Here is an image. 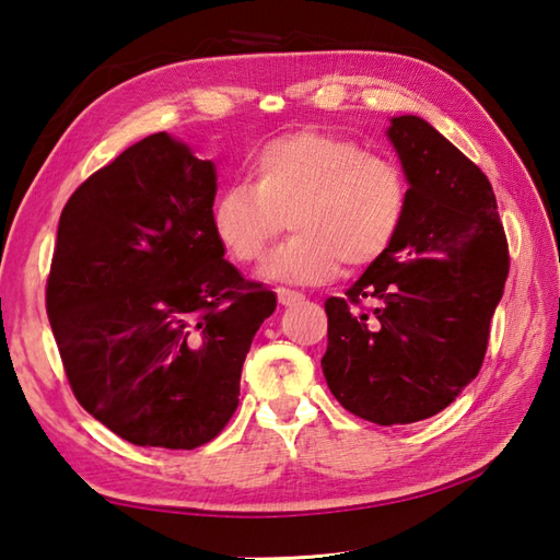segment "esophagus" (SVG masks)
<instances>
[{"mask_svg":"<svg viewBox=\"0 0 560 560\" xmlns=\"http://www.w3.org/2000/svg\"><path fill=\"white\" fill-rule=\"evenodd\" d=\"M277 299H279V303H281V305H287V307H291V305H299V303H303V301H305L301 293L289 291V289H279V291H277Z\"/></svg>","mask_w":560,"mask_h":560,"instance_id":"1","label":"esophagus"}]
</instances>
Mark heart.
Instances as JSON below:
<instances>
[{"instance_id": "heart-1", "label": "heart", "mask_w": 560, "mask_h": 560, "mask_svg": "<svg viewBox=\"0 0 560 560\" xmlns=\"http://www.w3.org/2000/svg\"><path fill=\"white\" fill-rule=\"evenodd\" d=\"M249 177L213 199L211 229L235 261L253 265L289 217L295 235L267 265L277 281L313 287L335 279L343 261L373 265L407 217L409 185L399 165L343 135L301 129L271 139L249 159Z\"/></svg>"}]
</instances>
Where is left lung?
Instances as JSON below:
<instances>
[{
	"instance_id": "left-lung-1",
	"label": "left lung",
	"mask_w": 560,
	"mask_h": 560,
	"mask_svg": "<svg viewBox=\"0 0 560 560\" xmlns=\"http://www.w3.org/2000/svg\"><path fill=\"white\" fill-rule=\"evenodd\" d=\"M387 137L409 183L407 217L347 295L327 299L323 355L331 395L377 425L435 416L479 375L510 267L479 165L416 115L392 117ZM363 298L371 312L354 311Z\"/></svg>"
}]
</instances>
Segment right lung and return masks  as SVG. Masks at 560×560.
I'll return each instance as SVG.
<instances>
[{
  "label": "right lung",
  "mask_w": 560,
  "mask_h": 560,
  "mask_svg": "<svg viewBox=\"0 0 560 560\" xmlns=\"http://www.w3.org/2000/svg\"><path fill=\"white\" fill-rule=\"evenodd\" d=\"M213 197V163L159 132L81 183L59 217L45 303L65 373L81 407L132 445L217 438L277 307L223 259Z\"/></svg>",
  "instance_id": "right-lung-1"
}]
</instances>
